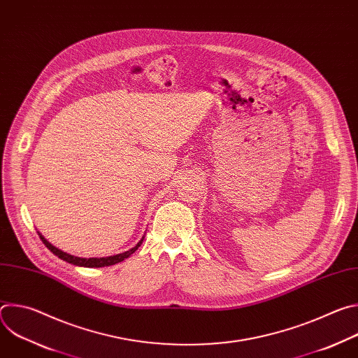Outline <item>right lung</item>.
<instances>
[{"label":"right lung","instance_id":"right-lung-1","mask_svg":"<svg viewBox=\"0 0 358 358\" xmlns=\"http://www.w3.org/2000/svg\"><path fill=\"white\" fill-rule=\"evenodd\" d=\"M38 235H39L41 241L43 242V245L54 255H57L58 258H61L62 261H65L68 264H72V265H76V266H85V268H103V266L116 265V264L127 259L131 253H134L138 249V246L143 243V239H144V238H141V241H138V243L134 248H131L130 250H126V252L119 253V255H113V257H108V258H79V257H73V255H69L66 252H62L61 249L55 248L54 245H50L39 232H38Z\"/></svg>","mask_w":358,"mask_h":358}]
</instances>
